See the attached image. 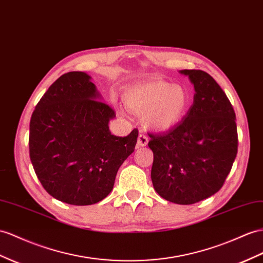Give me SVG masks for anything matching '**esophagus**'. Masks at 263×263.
<instances>
[{"instance_id": "1", "label": "esophagus", "mask_w": 263, "mask_h": 263, "mask_svg": "<svg viewBox=\"0 0 263 263\" xmlns=\"http://www.w3.org/2000/svg\"><path fill=\"white\" fill-rule=\"evenodd\" d=\"M149 142V140H147V137L143 132H141L138 137V145L139 146H145Z\"/></svg>"}]
</instances>
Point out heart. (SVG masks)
<instances>
[{
    "label": "heart",
    "instance_id": "1",
    "mask_svg": "<svg viewBox=\"0 0 263 263\" xmlns=\"http://www.w3.org/2000/svg\"><path fill=\"white\" fill-rule=\"evenodd\" d=\"M126 109L143 114L145 126L166 131L183 119L190 105V94L184 86L162 79H152L127 87L123 94Z\"/></svg>",
    "mask_w": 263,
    "mask_h": 263
}]
</instances>
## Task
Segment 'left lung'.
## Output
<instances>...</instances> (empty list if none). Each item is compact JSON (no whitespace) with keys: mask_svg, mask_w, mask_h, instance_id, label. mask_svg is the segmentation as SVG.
I'll return each mask as SVG.
<instances>
[{"mask_svg":"<svg viewBox=\"0 0 263 263\" xmlns=\"http://www.w3.org/2000/svg\"><path fill=\"white\" fill-rule=\"evenodd\" d=\"M194 85L193 104L162 134H151V179L160 197L193 204L217 193L238 152L235 113L215 80L204 71L182 70Z\"/></svg>","mask_w":263,"mask_h":263,"instance_id":"1","label":"left lung"}]
</instances>
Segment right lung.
<instances>
[{"label": "right lung", "mask_w": 263, "mask_h": 263, "mask_svg": "<svg viewBox=\"0 0 263 263\" xmlns=\"http://www.w3.org/2000/svg\"><path fill=\"white\" fill-rule=\"evenodd\" d=\"M84 72L60 77L39 101L30 121V158L53 198L90 205L107 197L119 167L134 151L139 131L124 138L109 130L116 112Z\"/></svg>", "instance_id": "obj_1"}]
</instances>
